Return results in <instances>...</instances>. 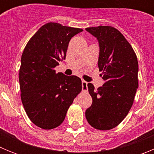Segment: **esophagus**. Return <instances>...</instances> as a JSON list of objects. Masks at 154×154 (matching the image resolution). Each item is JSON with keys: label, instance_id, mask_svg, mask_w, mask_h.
<instances>
[{"label": "esophagus", "instance_id": "obj_1", "mask_svg": "<svg viewBox=\"0 0 154 154\" xmlns=\"http://www.w3.org/2000/svg\"><path fill=\"white\" fill-rule=\"evenodd\" d=\"M87 84H88V82L86 81H85V80L82 81V92H87V90H88Z\"/></svg>", "mask_w": 154, "mask_h": 154}]
</instances>
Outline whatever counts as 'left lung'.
Listing matches in <instances>:
<instances>
[{
    "label": "left lung",
    "mask_w": 154,
    "mask_h": 154,
    "mask_svg": "<svg viewBox=\"0 0 154 154\" xmlns=\"http://www.w3.org/2000/svg\"><path fill=\"white\" fill-rule=\"evenodd\" d=\"M98 40V66L105 81L95 89L88 83L92 103L85 110L88 123L95 129L116 127L127 116L138 89V61L130 44L117 29L111 26L85 28Z\"/></svg>",
    "instance_id": "obj_1"
}]
</instances>
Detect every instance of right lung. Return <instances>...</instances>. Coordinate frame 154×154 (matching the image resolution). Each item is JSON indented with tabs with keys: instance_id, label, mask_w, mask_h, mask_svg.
Segmentation results:
<instances>
[{
	"instance_id": "obj_1",
	"label": "right lung",
	"mask_w": 154,
	"mask_h": 154,
	"mask_svg": "<svg viewBox=\"0 0 154 154\" xmlns=\"http://www.w3.org/2000/svg\"><path fill=\"white\" fill-rule=\"evenodd\" d=\"M82 31L47 23L24 48L19 70L21 102L28 118L42 129L59 126L82 91L81 79L55 73V68L65 59L71 38Z\"/></svg>"
}]
</instances>
